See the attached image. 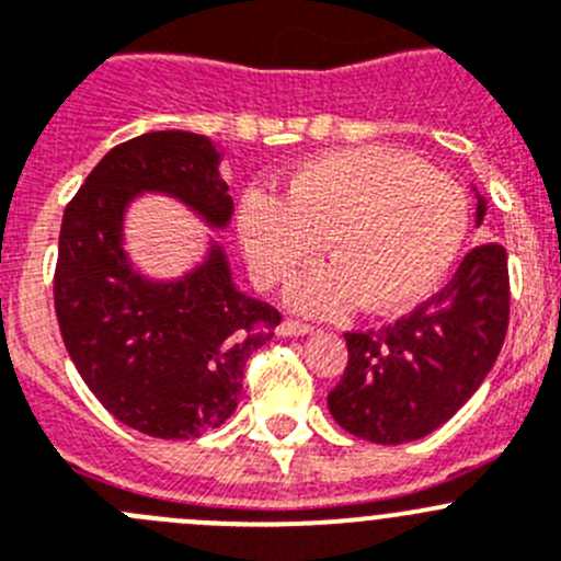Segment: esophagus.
Here are the masks:
<instances>
[{"mask_svg":"<svg viewBox=\"0 0 561 561\" xmlns=\"http://www.w3.org/2000/svg\"><path fill=\"white\" fill-rule=\"evenodd\" d=\"M277 333L286 335V339H291V335H308L313 333L311 324L306 322H297V319H286V322H280V328H277Z\"/></svg>","mask_w":561,"mask_h":561,"instance_id":"esophagus-1","label":"esophagus"}]
</instances>
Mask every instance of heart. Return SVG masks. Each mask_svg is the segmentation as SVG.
<instances>
[{"instance_id":"1","label":"heart","mask_w":561,"mask_h":561,"mask_svg":"<svg viewBox=\"0 0 561 561\" xmlns=\"http://www.w3.org/2000/svg\"><path fill=\"white\" fill-rule=\"evenodd\" d=\"M468 231V197L444 170L388 148H344L291 173L284 197L248 190L239 239L259 286L284 284L319 248L330 255L300 275L289 302L335 317L364 300L371 313L424 300L455 264Z\"/></svg>"}]
</instances>
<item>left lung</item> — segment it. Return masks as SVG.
Returning <instances> with one entry per match:
<instances>
[{"mask_svg":"<svg viewBox=\"0 0 561 561\" xmlns=\"http://www.w3.org/2000/svg\"><path fill=\"white\" fill-rule=\"evenodd\" d=\"M488 211L479 197L477 226ZM510 324V272L499 242L477 244L444 289L408 317L344 333L350 360L328 393L350 435L397 446L446 424L493 369Z\"/></svg>","mask_w":561,"mask_h":561,"instance_id":"left-lung-1","label":"left lung"}]
</instances>
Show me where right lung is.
<instances>
[{"instance_id": "obj_1", "label": "right lung", "mask_w": 561, "mask_h": 561, "mask_svg": "<svg viewBox=\"0 0 561 561\" xmlns=\"http://www.w3.org/2000/svg\"><path fill=\"white\" fill-rule=\"evenodd\" d=\"M217 164L209 137L148 131L112 148L62 215L55 311L68 355L117 421L164 440L226 424L248 357L280 324L275 308L233 286L220 244L179 280H151L129 264L124 215L142 192L228 226L233 201Z\"/></svg>"}]
</instances>
